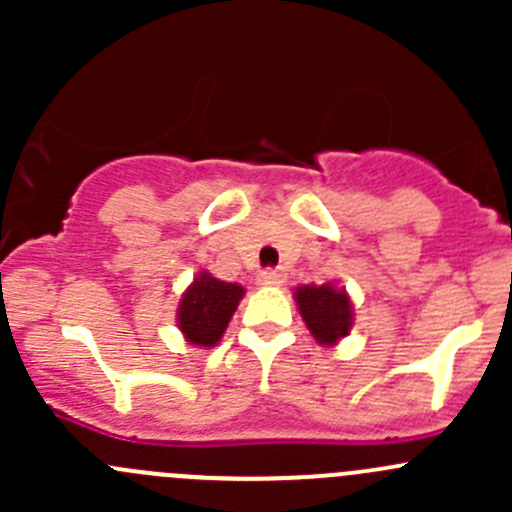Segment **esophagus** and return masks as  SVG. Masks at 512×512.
<instances>
[{
	"instance_id": "obj_1",
	"label": "esophagus",
	"mask_w": 512,
	"mask_h": 512,
	"mask_svg": "<svg viewBox=\"0 0 512 512\" xmlns=\"http://www.w3.org/2000/svg\"><path fill=\"white\" fill-rule=\"evenodd\" d=\"M257 280H260V285H282V282H285V272H280V270H262Z\"/></svg>"
}]
</instances>
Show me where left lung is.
<instances>
[{
  "mask_svg": "<svg viewBox=\"0 0 512 512\" xmlns=\"http://www.w3.org/2000/svg\"><path fill=\"white\" fill-rule=\"evenodd\" d=\"M304 324L324 347H334L352 329V299L334 285H302L294 292Z\"/></svg>",
  "mask_w": 512,
  "mask_h": 512,
  "instance_id": "left-lung-1",
  "label": "left lung"
}]
</instances>
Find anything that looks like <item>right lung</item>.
<instances>
[{
	"mask_svg": "<svg viewBox=\"0 0 512 512\" xmlns=\"http://www.w3.org/2000/svg\"><path fill=\"white\" fill-rule=\"evenodd\" d=\"M242 297L245 287L237 282H223L205 270L198 272L178 304V327L185 342L195 347H215Z\"/></svg>",
	"mask_w": 512,
	"mask_h": 512,
	"instance_id": "obj_1",
	"label": "right lung"
}]
</instances>
